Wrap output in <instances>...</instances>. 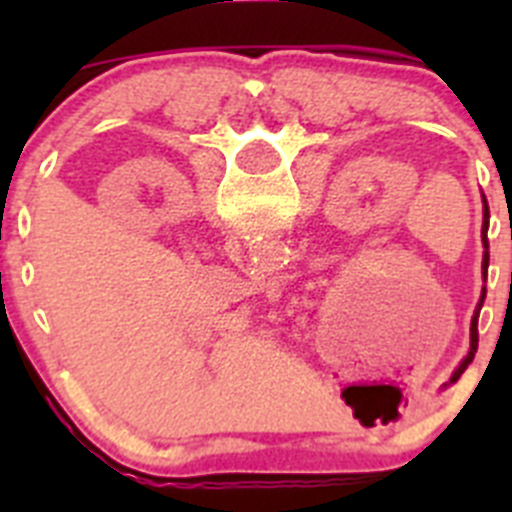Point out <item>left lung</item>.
Listing matches in <instances>:
<instances>
[{"label": "left lung", "mask_w": 512, "mask_h": 512, "mask_svg": "<svg viewBox=\"0 0 512 512\" xmlns=\"http://www.w3.org/2000/svg\"><path fill=\"white\" fill-rule=\"evenodd\" d=\"M487 228H490V205H487L485 194H482V246H485V256H482V274H485L487 279V266H490V241H487ZM510 238H512V225H510ZM485 295L487 289H482V297H479V305L477 310H474L472 315V328H469V354L464 356V361H461L459 366H456V372L451 374V382L454 384L456 379L464 374V369H467L469 364H472L474 354H477V343H479V333H477V320H479V310H482V302H485Z\"/></svg>", "instance_id": "left-lung-1"}]
</instances>
